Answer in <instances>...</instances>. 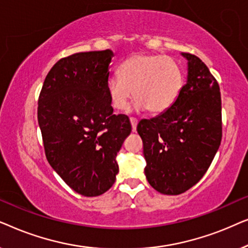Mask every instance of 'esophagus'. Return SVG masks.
<instances>
[{
    "instance_id": "1",
    "label": "esophagus",
    "mask_w": 248,
    "mask_h": 248,
    "mask_svg": "<svg viewBox=\"0 0 248 248\" xmlns=\"http://www.w3.org/2000/svg\"><path fill=\"white\" fill-rule=\"evenodd\" d=\"M130 122H131V125H132V130H133V132L137 130V125H138V120L137 118L134 117H131L130 118Z\"/></svg>"
}]
</instances>
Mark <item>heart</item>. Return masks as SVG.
I'll use <instances>...</instances> for the list:
<instances>
[{"label":"heart","mask_w":248,"mask_h":248,"mask_svg":"<svg viewBox=\"0 0 248 248\" xmlns=\"http://www.w3.org/2000/svg\"><path fill=\"white\" fill-rule=\"evenodd\" d=\"M183 73L170 56L137 54L120 65L118 76L107 81V93L115 109L123 110L134 94L135 106L152 114L168 110L181 93Z\"/></svg>","instance_id":"heart-1"}]
</instances>
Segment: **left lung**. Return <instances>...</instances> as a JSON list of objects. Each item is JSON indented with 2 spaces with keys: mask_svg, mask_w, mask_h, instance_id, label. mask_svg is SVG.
<instances>
[{
  "mask_svg": "<svg viewBox=\"0 0 248 248\" xmlns=\"http://www.w3.org/2000/svg\"><path fill=\"white\" fill-rule=\"evenodd\" d=\"M187 60V83L168 110L138 124L147 161L144 174L155 191L182 194L208 170L222 138L221 94L198 56Z\"/></svg>",
  "mask_w": 248,
  "mask_h": 248,
  "instance_id": "left-lung-1",
  "label": "left lung"
}]
</instances>
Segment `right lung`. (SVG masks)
Listing matches in <instances>:
<instances>
[{"instance_id":"1","label":"right lung","mask_w":248,"mask_h":248,"mask_svg":"<svg viewBox=\"0 0 248 248\" xmlns=\"http://www.w3.org/2000/svg\"><path fill=\"white\" fill-rule=\"evenodd\" d=\"M110 49L77 53L54 64L38 99V124L49 165L73 191L98 196L116 179L117 152L132 131L113 114L107 81Z\"/></svg>"}]
</instances>
